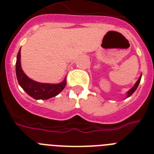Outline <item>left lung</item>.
<instances>
[{"label": "left lung", "instance_id": "obj_1", "mask_svg": "<svg viewBox=\"0 0 154 154\" xmlns=\"http://www.w3.org/2000/svg\"><path fill=\"white\" fill-rule=\"evenodd\" d=\"M141 77H142V75H141L140 76V78H139V79L137 81V82H136V83H135V85H133V86L132 87L131 89H130V90H129L127 92H126V98H128V97H130V96H131L132 95H133V92H135L136 89H137V87H138L139 84H140V82Z\"/></svg>", "mask_w": 154, "mask_h": 154}]
</instances>
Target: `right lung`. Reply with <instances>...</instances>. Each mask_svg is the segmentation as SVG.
I'll use <instances>...</instances> for the list:
<instances>
[{"label":"right lung","instance_id":"obj_1","mask_svg":"<svg viewBox=\"0 0 154 154\" xmlns=\"http://www.w3.org/2000/svg\"><path fill=\"white\" fill-rule=\"evenodd\" d=\"M16 75L20 86L28 95L35 99H48L60 93L66 85V78L60 83H42L28 78L21 69V48L19 50L16 61Z\"/></svg>","mask_w":154,"mask_h":154}]
</instances>
